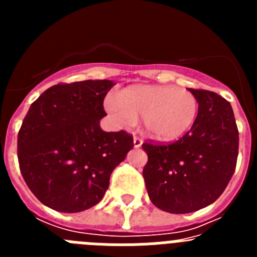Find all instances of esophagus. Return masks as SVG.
<instances>
[{"label": "esophagus", "instance_id": "esophagus-1", "mask_svg": "<svg viewBox=\"0 0 257 257\" xmlns=\"http://www.w3.org/2000/svg\"><path fill=\"white\" fill-rule=\"evenodd\" d=\"M142 144H143L142 138H139V136H135V138H134V147H135V148H140V147H142Z\"/></svg>", "mask_w": 257, "mask_h": 257}]
</instances>
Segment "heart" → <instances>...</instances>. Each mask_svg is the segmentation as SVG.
<instances>
[{
    "mask_svg": "<svg viewBox=\"0 0 257 257\" xmlns=\"http://www.w3.org/2000/svg\"><path fill=\"white\" fill-rule=\"evenodd\" d=\"M105 109L118 126H130L143 115L145 131L153 139L172 142L194 123L198 101L188 90L172 86H134L109 96Z\"/></svg>",
    "mask_w": 257,
    "mask_h": 257,
    "instance_id": "heart-1",
    "label": "heart"
}]
</instances>
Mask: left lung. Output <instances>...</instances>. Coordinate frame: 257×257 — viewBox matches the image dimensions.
Masks as SVG:
<instances>
[{
	"label": "left lung",
	"instance_id": "left-lung-1",
	"mask_svg": "<svg viewBox=\"0 0 257 257\" xmlns=\"http://www.w3.org/2000/svg\"><path fill=\"white\" fill-rule=\"evenodd\" d=\"M198 101L192 128L170 144L143 143L148 154L143 176L152 203L170 213H189L216 201L234 174L238 127L229 101L189 88Z\"/></svg>",
	"mask_w": 257,
	"mask_h": 257
}]
</instances>
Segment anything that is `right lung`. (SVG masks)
I'll list each match as a JSON object with an SVG mask.
<instances>
[{
    "label": "right lung",
    "mask_w": 257,
    "mask_h": 257,
    "mask_svg": "<svg viewBox=\"0 0 257 257\" xmlns=\"http://www.w3.org/2000/svg\"><path fill=\"white\" fill-rule=\"evenodd\" d=\"M113 81L58 83L33 101L18 134L20 172L31 192L59 212L97 205L113 170L134 147L133 135L105 133L104 97Z\"/></svg>",
    "instance_id": "1"
}]
</instances>
